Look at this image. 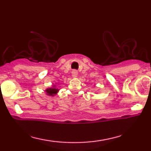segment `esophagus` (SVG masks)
<instances>
[{
	"instance_id": "1",
	"label": "esophagus",
	"mask_w": 151,
	"mask_h": 151,
	"mask_svg": "<svg viewBox=\"0 0 151 151\" xmlns=\"http://www.w3.org/2000/svg\"><path fill=\"white\" fill-rule=\"evenodd\" d=\"M72 76H73V78H76L78 76V71H76V70H73V71H72Z\"/></svg>"
}]
</instances>
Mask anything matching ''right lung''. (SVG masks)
<instances>
[{
	"instance_id": "1",
	"label": "right lung",
	"mask_w": 151,
	"mask_h": 151,
	"mask_svg": "<svg viewBox=\"0 0 151 151\" xmlns=\"http://www.w3.org/2000/svg\"><path fill=\"white\" fill-rule=\"evenodd\" d=\"M45 91H46L47 94L49 95V96H54L58 91V89L55 88H47Z\"/></svg>"
}]
</instances>
